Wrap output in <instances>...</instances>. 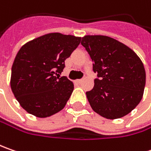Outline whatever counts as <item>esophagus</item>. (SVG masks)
Masks as SVG:
<instances>
[{
  "label": "esophagus",
  "instance_id": "1",
  "mask_svg": "<svg viewBox=\"0 0 151 151\" xmlns=\"http://www.w3.org/2000/svg\"><path fill=\"white\" fill-rule=\"evenodd\" d=\"M82 81H83V79H80V80H77V81H76V82L79 83V84H80V83H81Z\"/></svg>",
  "mask_w": 151,
  "mask_h": 151
}]
</instances>
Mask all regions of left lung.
<instances>
[{"label":"left lung","mask_w":151,"mask_h":151,"mask_svg":"<svg viewBox=\"0 0 151 151\" xmlns=\"http://www.w3.org/2000/svg\"><path fill=\"white\" fill-rule=\"evenodd\" d=\"M81 45L100 78L86 91L93 111L107 119L129 114L141 101L145 86V70L139 57L127 45L103 35H86Z\"/></svg>","instance_id":"8db88e82"}]
</instances>
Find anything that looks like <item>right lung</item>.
<instances>
[{
	"label": "right lung",
	"instance_id": "right-lung-1",
	"mask_svg": "<svg viewBox=\"0 0 151 151\" xmlns=\"http://www.w3.org/2000/svg\"><path fill=\"white\" fill-rule=\"evenodd\" d=\"M80 43V37L52 32L32 39L19 50L10 84L16 99L27 113L47 118L65 107L74 84L60 74L65 60Z\"/></svg>",
	"mask_w": 151,
	"mask_h": 151
}]
</instances>
